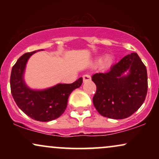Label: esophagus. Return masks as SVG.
<instances>
[{
  "label": "esophagus",
  "instance_id": "1",
  "mask_svg": "<svg viewBox=\"0 0 159 159\" xmlns=\"http://www.w3.org/2000/svg\"><path fill=\"white\" fill-rule=\"evenodd\" d=\"M90 79H91V76L90 75L86 74V75H83V81H84V82L90 81Z\"/></svg>",
  "mask_w": 159,
  "mask_h": 159
}]
</instances>
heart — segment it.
<instances>
[{"label": "heart", "mask_w": 159, "mask_h": 159, "mask_svg": "<svg viewBox=\"0 0 159 159\" xmlns=\"http://www.w3.org/2000/svg\"><path fill=\"white\" fill-rule=\"evenodd\" d=\"M109 60H110V59H109V58H108V61H109Z\"/></svg>", "instance_id": "1"}]
</instances>
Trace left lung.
<instances>
[{
  "instance_id": "obj_1",
  "label": "left lung",
  "mask_w": 159,
  "mask_h": 159,
  "mask_svg": "<svg viewBox=\"0 0 159 159\" xmlns=\"http://www.w3.org/2000/svg\"><path fill=\"white\" fill-rule=\"evenodd\" d=\"M127 70L129 74L122 75ZM96 85L93 102L97 111L111 119H125L139 109L148 88L147 68L137 53L124 57L105 73L92 76Z\"/></svg>"
}]
</instances>
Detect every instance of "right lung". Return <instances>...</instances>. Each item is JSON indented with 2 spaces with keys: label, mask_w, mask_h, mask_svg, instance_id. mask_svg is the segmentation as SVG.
<instances>
[{
  "label": "right lung",
  "mask_w": 159,
  "mask_h": 159,
  "mask_svg": "<svg viewBox=\"0 0 159 159\" xmlns=\"http://www.w3.org/2000/svg\"><path fill=\"white\" fill-rule=\"evenodd\" d=\"M36 51L25 53L12 66L10 75L11 93L18 107L27 116L37 121L48 122L63 114L68 98L83 82L80 78L72 84H59L45 90H32L25 84L23 72L28 58Z\"/></svg>",
  "instance_id": "obj_1"
}]
</instances>
